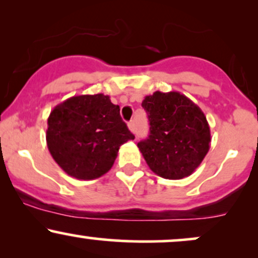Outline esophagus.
Returning <instances> with one entry per match:
<instances>
[{
  "mask_svg": "<svg viewBox=\"0 0 258 258\" xmlns=\"http://www.w3.org/2000/svg\"><path fill=\"white\" fill-rule=\"evenodd\" d=\"M135 127H136V125H135V120H131L128 122V128H130V131L131 132H135Z\"/></svg>",
  "mask_w": 258,
  "mask_h": 258,
  "instance_id": "34e87169",
  "label": "esophagus"
}]
</instances>
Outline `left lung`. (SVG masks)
<instances>
[{"instance_id": "left-lung-1", "label": "left lung", "mask_w": 258, "mask_h": 258, "mask_svg": "<svg viewBox=\"0 0 258 258\" xmlns=\"http://www.w3.org/2000/svg\"><path fill=\"white\" fill-rule=\"evenodd\" d=\"M142 106L149 136L137 144L148 166L166 179H182L199 167L210 149L211 133L205 114L179 92L156 91Z\"/></svg>"}]
</instances>
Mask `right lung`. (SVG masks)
<instances>
[{
  "mask_svg": "<svg viewBox=\"0 0 258 258\" xmlns=\"http://www.w3.org/2000/svg\"><path fill=\"white\" fill-rule=\"evenodd\" d=\"M47 147L54 161L69 176L96 179L114 165L119 148L135 136L120 116L110 97L74 96L49 114Z\"/></svg>",
  "mask_w": 258,
  "mask_h": 258,
  "instance_id": "right-lung-1",
  "label": "right lung"
}]
</instances>
